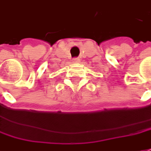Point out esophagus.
<instances>
[{"instance_id":"34e87169","label":"esophagus","mask_w":151,"mask_h":151,"mask_svg":"<svg viewBox=\"0 0 151 151\" xmlns=\"http://www.w3.org/2000/svg\"><path fill=\"white\" fill-rule=\"evenodd\" d=\"M78 61H79L78 58H74V59H73V63H78Z\"/></svg>"}]
</instances>
